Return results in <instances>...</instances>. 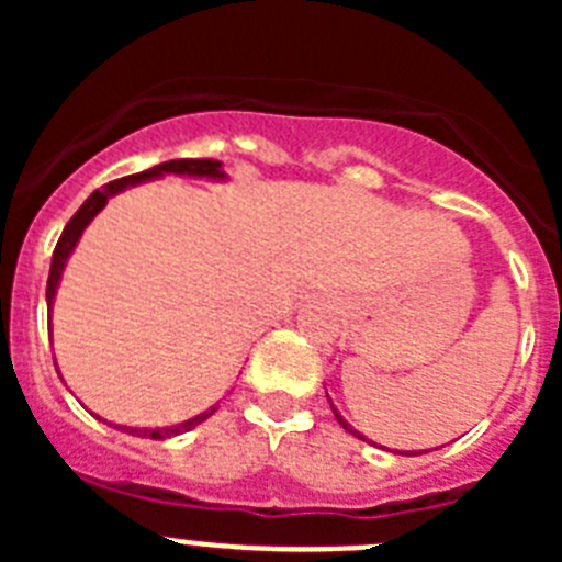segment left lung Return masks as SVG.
Returning a JSON list of instances; mask_svg holds the SVG:
<instances>
[{
  "instance_id": "8db88e82",
  "label": "left lung",
  "mask_w": 562,
  "mask_h": 562,
  "mask_svg": "<svg viewBox=\"0 0 562 562\" xmlns=\"http://www.w3.org/2000/svg\"><path fill=\"white\" fill-rule=\"evenodd\" d=\"M331 411H335V416H337V422H340V428H342V430H349L351 436H357V439H362V441H366V436H362V434H357V430L351 428L349 422H346V419H342L340 414H337V408H335V405H331ZM419 453H422V450H419ZM419 453H416V450H414V453H405V456H419ZM425 453H428V450H425Z\"/></svg>"
}]
</instances>
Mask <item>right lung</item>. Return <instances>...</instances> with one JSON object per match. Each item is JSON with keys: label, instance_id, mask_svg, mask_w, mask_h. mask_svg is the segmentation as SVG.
<instances>
[{"label": "right lung", "instance_id": "add662e5", "mask_svg": "<svg viewBox=\"0 0 562 562\" xmlns=\"http://www.w3.org/2000/svg\"><path fill=\"white\" fill-rule=\"evenodd\" d=\"M166 173L200 177V180H227V173H225V168H222L220 160H168V162H160V166L148 168V171L132 173V177H123V180L109 182V186H103V191L92 193V196H89V200L78 207L76 216L67 222L61 238H58L56 250H53V265H49V278H47V310H53L56 290H58V284H61V272H64V267H67V258L72 256V250H76L83 227L95 220L103 207H106V202L112 200L114 193L126 191V188H132V186H140V182L157 180V177H166ZM213 411L216 408H207L205 414L193 416V419L182 422V425H173V428H126V425H114V428L126 430V434H132V436H143V439H146V436L148 439H168V436H180V434H186V430L196 428V425H200V422H205Z\"/></svg>", "mask_w": 562, "mask_h": 562}]
</instances>
